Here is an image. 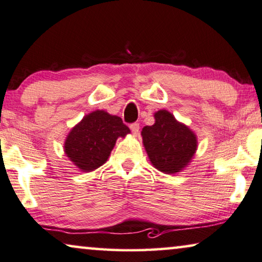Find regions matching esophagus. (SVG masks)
<instances>
[{
	"label": "esophagus",
	"instance_id": "esophagus-1",
	"mask_svg": "<svg viewBox=\"0 0 262 262\" xmlns=\"http://www.w3.org/2000/svg\"><path fill=\"white\" fill-rule=\"evenodd\" d=\"M130 130L134 135H138L140 132V124L139 123H133L130 124Z\"/></svg>",
	"mask_w": 262,
	"mask_h": 262
}]
</instances>
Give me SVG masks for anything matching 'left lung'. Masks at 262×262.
Wrapping results in <instances>:
<instances>
[{
    "mask_svg": "<svg viewBox=\"0 0 262 262\" xmlns=\"http://www.w3.org/2000/svg\"><path fill=\"white\" fill-rule=\"evenodd\" d=\"M154 124L141 136L150 164L165 174H177L191 163L198 147L197 135L166 109L154 113Z\"/></svg>",
    "mask_w": 262,
    "mask_h": 262,
    "instance_id": "obj_1",
    "label": "left lung"
}]
</instances>
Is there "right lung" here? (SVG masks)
Wrapping results in <instances>:
<instances>
[{
  "label": "right lung",
  "instance_id": "obj_1",
  "mask_svg": "<svg viewBox=\"0 0 262 262\" xmlns=\"http://www.w3.org/2000/svg\"><path fill=\"white\" fill-rule=\"evenodd\" d=\"M129 133L121 117L104 110H95L70 130L64 152L79 171L93 172L105 164L116 140L126 138Z\"/></svg>",
  "mask_w": 262,
  "mask_h": 262
}]
</instances>
